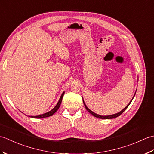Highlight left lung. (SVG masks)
I'll return each mask as SVG.
<instances>
[{
    "label": "left lung",
    "mask_w": 154,
    "mask_h": 154,
    "mask_svg": "<svg viewBox=\"0 0 154 154\" xmlns=\"http://www.w3.org/2000/svg\"><path fill=\"white\" fill-rule=\"evenodd\" d=\"M134 96H135V94H134ZM133 97V98H134ZM132 99L131 100V101H130V103L128 104V105L124 108V109H123V110H122L120 111V112H118V113H116V114H112V115H107V116H102V115H99V114H95L94 112H93V111H91L90 109H89L87 108V106L85 105V103H84V100H83V103H84V105H85V109H87V110L88 111V112H90L91 114H93V115L94 116H95V117H97V118H99V119H113V118H116V117H118L119 116H120V114H122L123 112H124V111L127 108H128V106L129 105H130V104L131 103V102H132Z\"/></svg>",
    "instance_id": "obj_1"
}]
</instances>
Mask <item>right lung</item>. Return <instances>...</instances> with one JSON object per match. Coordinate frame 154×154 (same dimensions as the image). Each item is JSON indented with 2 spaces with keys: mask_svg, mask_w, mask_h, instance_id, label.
<instances>
[{
  "mask_svg": "<svg viewBox=\"0 0 154 154\" xmlns=\"http://www.w3.org/2000/svg\"><path fill=\"white\" fill-rule=\"evenodd\" d=\"M64 93H65V92H63V93H62L61 96L60 97V100H59V102L57 104V105L55 106L51 111H50V112H48L47 113H45V114H40V115H38V116H28L32 117V118H38V119H42V118H46V117H49V116H50L51 115H53V114L59 109V108H60V106L61 105V101H62V99H63V97Z\"/></svg>",
  "mask_w": 154,
  "mask_h": 154,
  "instance_id": "1",
  "label": "right lung"
}]
</instances>
